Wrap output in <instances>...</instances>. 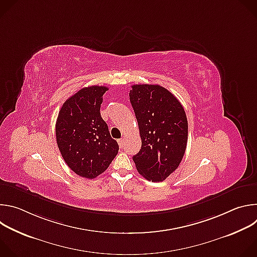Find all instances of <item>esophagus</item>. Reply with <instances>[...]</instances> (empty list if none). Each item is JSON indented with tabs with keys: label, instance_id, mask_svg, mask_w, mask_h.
<instances>
[{
	"label": "esophagus",
	"instance_id": "esophagus-1",
	"mask_svg": "<svg viewBox=\"0 0 257 257\" xmlns=\"http://www.w3.org/2000/svg\"><path fill=\"white\" fill-rule=\"evenodd\" d=\"M124 140H125L124 138H121V139H119V140H118L119 146H120V148H121V149H122V148H123V146H124Z\"/></svg>",
	"mask_w": 257,
	"mask_h": 257
}]
</instances>
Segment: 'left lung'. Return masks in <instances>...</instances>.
I'll return each instance as SVG.
<instances>
[{"label":"left lung","mask_w":257,"mask_h":257,"mask_svg":"<svg viewBox=\"0 0 257 257\" xmlns=\"http://www.w3.org/2000/svg\"><path fill=\"white\" fill-rule=\"evenodd\" d=\"M129 96L141 138V150L133 157L136 169L150 181H164L179 167L186 151L188 122L184 108L160 85H132Z\"/></svg>","instance_id":"obj_1"}]
</instances>
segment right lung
<instances>
[{
	"instance_id": "add662e5",
	"label": "right lung",
	"mask_w": 257,
	"mask_h": 257,
	"mask_svg": "<svg viewBox=\"0 0 257 257\" xmlns=\"http://www.w3.org/2000/svg\"><path fill=\"white\" fill-rule=\"evenodd\" d=\"M107 89L98 85L81 88L64 102L56 123L57 144L65 163L87 179L103 173L119 151L99 112Z\"/></svg>"
}]
</instances>
